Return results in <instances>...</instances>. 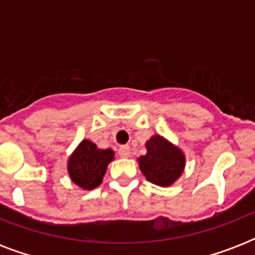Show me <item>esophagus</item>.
Returning a JSON list of instances; mask_svg holds the SVG:
<instances>
[{"instance_id":"1","label":"esophagus","mask_w":255,"mask_h":255,"mask_svg":"<svg viewBox=\"0 0 255 255\" xmlns=\"http://www.w3.org/2000/svg\"><path fill=\"white\" fill-rule=\"evenodd\" d=\"M118 153H119L120 157L127 159V157H129V147H128V145H122V147L118 149Z\"/></svg>"}]
</instances>
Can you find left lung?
Segmentation results:
<instances>
[{
  "instance_id": "1",
  "label": "left lung",
  "mask_w": 255,
  "mask_h": 255,
  "mask_svg": "<svg viewBox=\"0 0 255 255\" xmlns=\"http://www.w3.org/2000/svg\"><path fill=\"white\" fill-rule=\"evenodd\" d=\"M145 147L147 155L137 159L145 178L159 186L172 185L185 167V156L181 149L160 135L152 136Z\"/></svg>"
}]
</instances>
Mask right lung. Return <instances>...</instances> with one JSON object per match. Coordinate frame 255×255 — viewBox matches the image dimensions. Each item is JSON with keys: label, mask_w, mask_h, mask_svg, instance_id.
Returning a JSON list of instances; mask_svg holds the SVG:
<instances>
[{"label": "right lung", "mask_w": 255, "mask_h": 255, "mask_svg": "<svg viewBox=\"0 0 255 255\" xmlns=\"http://www.w3.org/2000/svg\"><path fill=\"white\" fill-rule=\"evenodd\" d=\"M114 160L112 149H99L90 140H83L69 159V174L82 189H94L102 184L108 164Z\"/></svg>", "instance_id": "obj_1"}]
</instances>
